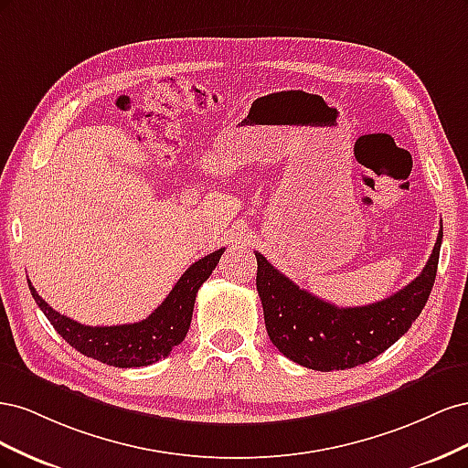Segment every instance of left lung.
<instances>
[{
  "mask_svg": "<svg viewBox=\"0 0 468 468\" xmlns=\"http://www.w3.org/2000/svg\"><path fill=\"white\" fill-rule=\"evenodd\" d=\"M443 224L423 271L396 294L367 306L339 308L282 275L256 251L258 292L271 344L314 371H344L369 363L410 330L435 282Z\"/></svg>",
  "mask_w": 468,
  "mask_h": 468,
  "instance_id": "8db88e82",
  "label": "left lung"
}]
</instances>
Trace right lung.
I'll use <instances>...</instances> for the list:
<instances>
[{"label":"right lung","mask_w":468,"mask_h":468,"mask_svg":"<svg viewBox=\"0 0 468 468\" xmlns=\"http://www.w3.org/2000/svg\"><path fill=\"white\" fill-rule=\"evenodd\" d=\"M224 248L208 253V256L195 261L186 273L179 277L176 287L165 296V301L146 318L134 324L121 325H86L69 320L68 316L56 313L40 299L29 281V289L35 303L45 313L66 342L88 357H93L111 367H146L162 357H167L174 347L186 339L197 292L203 282L210 277L217 267Z\"/></svg>","instance_id":"add662e5"}]
</instances>
